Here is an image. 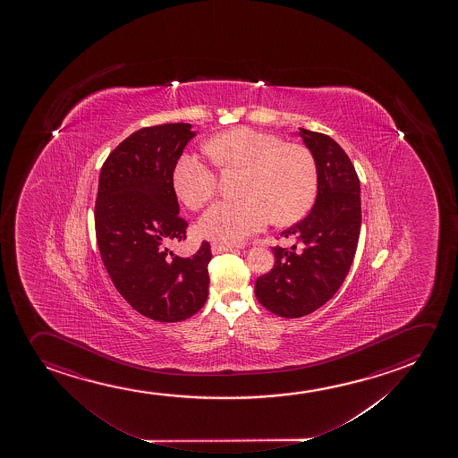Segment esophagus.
<instances>
[{
	"mask_svg": "<svg viewBox=\"0 0 458 458\" xmlns=\"http://www.w3.org/2000/svg\"><path fill=\"white\" fill-rule=\"evenodd\" d=\"M235 250V246L233 244H223V243H214L212 244V252L214 254H221V252H229V250Z\"/></svg>",
	"mask_w": 458,
	"mask_h": 458,
	"instance_id": "esophagus-1",
	"label": "esophagus"
}]
</instances>
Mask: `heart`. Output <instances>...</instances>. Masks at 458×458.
I'll return each mask as SVG.
<instances>
[{"mask_svg": "<svg viewBox=\"0 0 458 458\" xmlns=\"http://www.w3.org/2000/svg\"><path fill=\"white\" fill-rule=\"evenodd\" d=\"M221 170H242L235 201L216 202L198 221V233L218 243H237L267 227L301 220L318 195V164L309 148L284 143L256 129H229L204 145ZM173 189L183 206L204 208L216 190L215 171L193 154H183L173 170Z\"/></svg>", "mask_w": 458, "mask_h": 458, "instance_id": "obj_1", "label": "heart"}]
</instances>
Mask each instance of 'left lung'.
<instances>
[{"mask_svg": "<svg viewBox=\"0 0 458 458\" xmlns=\"http://www.w3.org/2000/svg\"><path fill=\"white\" fill-rule=\"evenodd\" d=\"M318 164L315 206L275 246V267L256 281L259 302L282 318H301L326 304L342 287L354 260L361 226L360 181L354 165L329 135L299 128Z\"/></svg>", "mask_w": 458, "mask_h": 458, "instance_id": "obj_1", "label": "left lung"}]
</instances>
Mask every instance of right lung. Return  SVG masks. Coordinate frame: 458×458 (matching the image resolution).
Wrapping results in <instances>:
<instances>
[{
  "label": "right lung",
  "instance_id": "right-lung-1",
  "mask_svg": "<svg viewBox=\"0 0 458 458\" xmlns=\"http://www.w3.org/2000/svg\"><path fill=\"white\" fill-rule=\"evenodd\" d=\"M195 132L189 123L141 128L109 154L99 174L95 231L118 293L159 323L193 317L206 304L210 244L191 257L168 246L187 238L173 170Z\"/></svg>",
  "mask_w": 458,
  "mask_h": 458
}]
</instances>
